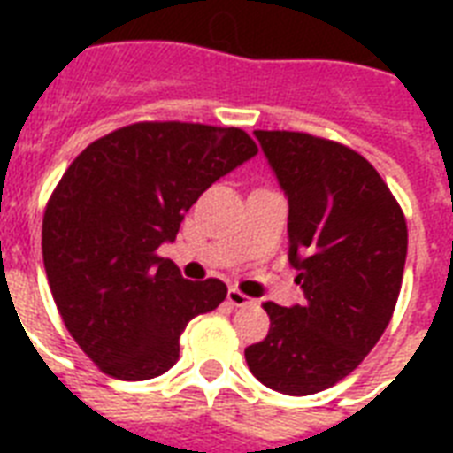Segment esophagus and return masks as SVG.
I'll return each mask as SVG.
<instances>
[{
	"instance_id": "34e87169",
	"label": "esophagus",
	"mask_w": 453,
	"mask_h": 453,
	"mask_svg": "<svg viewBox=\"0 0 453 453\" xmlns=\"http://www.w3.org/2000/svg\"><path fill=\"white\" fill-rule=\"evenodd\" d=\"M227 303L233 305V308H244V305H254V298H249L244 291L240 289H227Z\"/></svg>"
}]
</instances>
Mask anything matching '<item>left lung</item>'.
Instances as JSON below:
<instances>
[{"label": "left lung", "mask_w": 453, "mask_h": 453, "mask_svg": "<svg viewBox=\"0 0 453 453\" xmlns=\"http://www.w3.org/2000/svg\"><path fill=\"white\" fill-rule=\"evenodd\" d=\"M289 197V261L305 303H263L268 336L244 350L263 386L312 395L336 386L379 343L400 296L407 219L352 148L303 131H254Z\"/></svg>", "instance_id": "left-lung-1"}]
</instances>
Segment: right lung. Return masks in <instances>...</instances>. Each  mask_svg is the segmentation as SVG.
<instances>
[{
  "instance_id": "1",
  "label": "right lung",
  "mask_w": 453,
  "mask_h": 453,
  "mask_svg": "<svg viewBox=\"0 0 453 453\" xmlns=\"http://www.w3.org/2000/svg\"><path fill=\"white\" fill-rule=\"evenodd\" d=\"M258 152L234 127L136 122L87 145L46 202L42 254L60 319L103 373L155 379L176 365L192 317L226 301L220 280H183L157 249L199 195Z\"/></svg>"
}]
</instances>
